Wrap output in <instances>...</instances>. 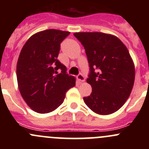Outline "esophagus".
<instances>
[{
    "label": "esophagus",
    "instance_id": "esophagus-1",
    "mask_svg": "<svg viewBox=\"0 0 149 149\" xmlns=\"http://www.w3.org/2000/svg\"><path fill=\"white\" fill-rule=\"evenodd\" d=\"M77 79L80 82H84V81H85V77H84V76H83V74H81V73H80V74L78 75Z\"/></svg>",
    "mask_w": 149,
    "mask_h": 149
}]
</instances>
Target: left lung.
I'll list each match as a JSON object with an SVG mask.
<instances>
[{
	"mask_svg": "<svg viewBox=\"0 0 149 149\" xmlns=\"http://www.w3.org/2000/svg\"><path fill=\"white\" fill-rule=\"evenodd\" d=\"M73 34L84 46L90 68L86 81L92 92L84 97V102L99 115L114 113L125 103L134 84L135 66L128 49L112 34Z\"/></svg>",
	"mask_w": 149,
	"mask_h": 149,
	"instance_id": "1",
	"label": "left lung"
}]
</instances>
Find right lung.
Returning a JSON list of instances; mask_svg holds the SVG:
<instances>
[{"label":"right lung","mask_w":149,"mask_h":149,"mask_svg":"<svg viewBox=\"0 0 149 149\" xmlns=\"http://www.w3.org/2000/svg\"><path fill=\"white\" fill-rule=\"evenodd\" d=\"M69 31L47 29L33 34L21 50L17 65L18 86L34 112L48 113L63 102L68 90L76 85L74 76L58 60L61 43ZM61 73L57 74V70Z\"/></svg>","instance_id":"obj_1"}]
</instances>
